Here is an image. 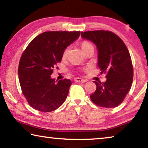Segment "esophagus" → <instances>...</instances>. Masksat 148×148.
<instances>
[{
    "instance_id": "34e87169",
    "label": "esophagus",
    "mask_w": 148,
    "mask_h": 148,
    "mask_svg": "<svg viewBox=\"0 0 148 148\" xmlns=\"http://www.w3.org/2000/svg\"><path fill=\"white\" fill-rule=\"evenodd\" d=\"M74 81L76 82H78V83H86V82H87V80L84 79L79 78V77H76V78L74 79Z\"/></svg>"
}]
</instances>
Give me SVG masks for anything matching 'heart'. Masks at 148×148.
Returning <instances> with one entry per match:
<instances>
[{
    "instance_id": "obj_1",
    "label": "heart",
    "mask_w": 148,
    "mask_h": 148,
    "mask_svg": "<svg viewBox=\"0 0 148 148\" xmlns=\"http://www.w3.org/2000/svg\"><path fill=\"white\" fill-rule=\"evenodd\" d=\"M91 46H92L89 43V42H86V41L82 42V44H81V47H82V49H83L84 51H85V50H86L87 48H89V47H91ZM67 51H68V48L65 49V50L63 51V54H62L63 57H64L66 55Z\"/></svg>"
}]
</instances>
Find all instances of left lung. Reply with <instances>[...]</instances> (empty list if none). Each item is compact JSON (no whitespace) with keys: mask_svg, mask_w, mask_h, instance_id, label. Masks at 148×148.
<instances>
[{"mask_svg":"<svg viewBox=\"0 0 148 148\" xmlns=\"http://www.w3.org/2000/svg\"><path fill=\"white\" fill-rule=\"evenodd\" d=\"M83 38L91 41L98 49V66L106 74L105 82H94L97 89L90 98L101 107L115 108L122 103L131 88L133 67L123 41L109 31L82 32Z\"/></svg>","mask_w":148,"mask_h":148,"instance_id":"obj_1","label":"left lung"}]
</instances>
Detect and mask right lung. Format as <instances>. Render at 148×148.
I'll return each mask as SVG.
<instances>
[{"label":"right lung","instance_id":"add662e5","mask_svg":"<svg viewBox=\"0 0 148 148\" xmlns=\"http://www.w3.org/2000/svg\"><path fill=\"white\" fill-rule=\"evenodd\" d=\"M80 31H47L35 37L20 59L18 75L20 86L30 106L42 112L56 110L63 104L71 81L56 82L51 75L63 51L78 38Z\"/></svg>","mask_w":148,"mask_h":148}]
</instances>
